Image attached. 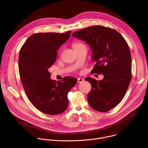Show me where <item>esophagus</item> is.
Instances as JSON below:
<instances>
[{
	"label": "esophagus",
	"mask_w": 148,
	"mask_h": 148,
	"mask_svg": "<svg viewBox=\"0 0 148 148\" xmlns=\"http://www.w3.org/2000/svg\"><path fill=\"white\" fill-rule=\"evenodd\" d=\"M84 81V79L83 78H78L77 79V82L78 83H81V82H83Z\"/></svg>",
	"instance_id": "1"
}]
</instances>
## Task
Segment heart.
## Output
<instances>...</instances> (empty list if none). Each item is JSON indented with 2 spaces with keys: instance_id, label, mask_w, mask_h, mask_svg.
<instances>
[{
  "instance_id": "b5f03b06",
  "label": "heart",
  "mask_w": 148,
  "mask_h": 148,
  "mask_svg": "<svg viewBox=\"0 0 148 148\" xmlns=\"http://www.w3.org/2000/svg\"><path fill=\"white\" fill-rule=\"evenodd\" d=\"M81 45H84L82 44V43H76V44L74 45L73 47H74H74H77V46H81Z\"/></svg>"
}]
</instances>
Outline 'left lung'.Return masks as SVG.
Masks as SVG:
<instances>
[{"label":"left lung","mask_w":148,"mask_h":148,"mask_svg":"<svg viewBox=\"0 0 148 148\" xmlns=\"http://www.w3.org/2000/svg\"><path fill=\"white\" fill-rule=\"evenodd\" d=\"M72 36L90 46L95 62L91 73L104 75L99 81L86 78L92 86L87 96L90 107L107 112L122 100L131 80L132 59L127 42L116 30L102 26L79 30Z\"/></svg>","instance_id":"obj_1"}]
</instances>
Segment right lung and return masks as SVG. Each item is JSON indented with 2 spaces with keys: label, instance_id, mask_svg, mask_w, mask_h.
Segmentation results:
<instances>
[{
  "label": "right lung",
  "instance_id": "add662e5",
  "mask_svg": "<svg viewBox=\"0 0 148 148\" xmlns=\"http://www.w3.org/2000/svg\"><path fill=\"white\" fill-rule=\"evenodd\" d=\"M71 33L33 34L20 50L18 71L25 92L34 106L46 114L57 115L66 110L67 94L77 82L76 78L67 76L56 82L50 79L48 71L56 61L60 47Z\"/></svg>",
  "mask_w": 148,
  "mask_h": 148
}]
</instances>
